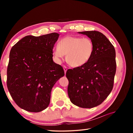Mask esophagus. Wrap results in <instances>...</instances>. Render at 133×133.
I'll return each mask as SVG.
<instances>
[{"label":"esophagus","mask_w":133,"mask_h":133,"mask_svg":"<svg viewBox=\"0 0 133 133\" xmlns=\"http://www.w3.org/2000/svg\"><path fill=\"white\" fill-rule=\"evenodd\" d=\"M63 68H64V73H65V74H66V71H67V70H68V68H67V67H66V66H65V65H64V66H63Z\"/></svg>","instance_id":"esophagus-1"}]
</instances>
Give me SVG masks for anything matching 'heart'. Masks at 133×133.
I'll return each instance as SVG.
<instances>
[{"instance_id":"b5f03b06","label":"heart","mask_w":133,"mask_h":133,"mask_svg":"<svg viewBox=\"0 0 133 133\" xmlns=\"http://www.w3.org/2000/svg\"><path fill=\"white\" fill-rule=\"evenodd\" d=\"M94 49V43L90 38L69 36L60 40L59 45L54 47L53 54L58 60L66 55V61L70 65L79 67L89 61Z\"/></svg>"}]
</instances>
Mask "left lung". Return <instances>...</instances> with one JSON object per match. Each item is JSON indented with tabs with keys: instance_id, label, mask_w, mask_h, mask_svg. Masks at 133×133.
<instances>
[{
	"instance_id": "left-lung-1",
	"label": "left lung",
	"mask_w": 133,
	"mask_h": 133,
	"mask_svg": "<svg viewBox=\"0 0 133 133\" xmlns=\"http://www.w3.org/2000/svg\"><path fill=\"white\" fill-rule=\"evenodd\" d=\"M94 43V53L83 66L68 69V93L71 102L83 108L101 104L110 94L116 72L115 50L108 38L98 31H85Z\"/></svg>"
}]
</instances>
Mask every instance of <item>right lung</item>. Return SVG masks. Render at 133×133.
Listing matches in <instances>:
<instances>
[{
  "label": "right lung",
  "instance_id": "right-lung-1",
  "mask_svg": "<svg viewBox=\"0 0 133 133\" xmlns=\"http://www.w3.org/2000/svg\"><path fill=\"white\" fill-rule=\"evenodd\" d=\"M59 34L27 35L11 48L6 84L20 108L39 112L50 103L52 88L64 75L63 67L53 60V49Z\"/></svg>",
  "mask_w": 133,
  "mask_h": 133
}]
</instances>
